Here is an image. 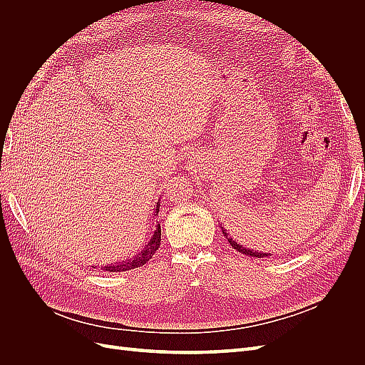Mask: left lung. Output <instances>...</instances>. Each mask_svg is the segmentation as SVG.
<instances>
[{
	"label": "left lung",
	"instance_id": "left-lung-1",
	"mask_svg": "<svg viewBox=\"0 0 365 365\" xmlns=\"http://www.w3.org/2000/svg\"><path fill=\"white\" fill-rule=\"evenodd\" d=\"M222 228V235L228 239V242H230V245L233 247L236 251H239V252H242V254H245V256H250V257H257V259H263V257H269L271 256V252H263V251H256V250H250V248H245L244 245H239L237 242L233 239V237H230V235L227 233V230H224V227H220Z\"/></svg>",
	"mask_w": 365,
	"mask_h": 365
}]
</instances>
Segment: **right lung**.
<instances>
[{"label":"right lung","mask_w":365,"mask_h":365,"mask_svg":"<svg viewBox=\"0 0 365 365\" xmlns=\"http://www.w3.org/2000/svg\"><path fill=\"white\" fill-rule=\"evenodd\" d=\"M158 212H160V201L157 202V208H155V212H153V213H155V216H158ZM160 244H161V227L158 224L157 230L153 231V235L150 236L148 244L143 247L137 254H134V256L126 259V260L105 264V267H102V271H106V272H121V271H129V269L143 267V264H145L146 262H149L152 259L153 254H155V251L158 250ZM93 268H96V267H93Z\"/></svg>","instance_id":"add662e5"}]
</instances>
